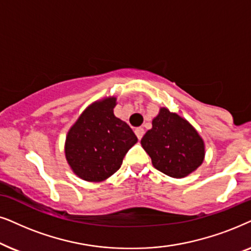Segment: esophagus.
<instances>
[{
    "label": "esophagus",
    "instance_id": "obj_1",
    "mask_svg": "<svg viewBox=\"0 0 251 251\" xmlns=\"http://www.w3.org/2000/svg\"><path fill=\"white\" fill-rule=\"evenodd\" d=\"M135 135L138 136V139L140 140L143 136V134H145V129H143L142 127H138V128H135Z\"/></svg>",
    "mask_w": 251,
    "mask_h": 251
}]
</instances>
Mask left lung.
Returning <instances> with one entry per match:
<instances>
[{
  "label": "left lung",
  "instance_id": "obj_1",
  "mask_svg": "<svg viewBox=\"0 0 251 251\" xmlns=\"http://www.w3.org/2000/svg\"><path fill=\"white\" fill-rule=\"evenodd\" d=\"M141 146L153 168L176 179L198 170L205 157L204 141L196 128L164 106L152 119V127L143 135Z\"/></svg>",
  "mask_w": 251,
  "mask_h": 251
}]
</instances>
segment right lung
<instances>
[{
    "label": "right lung",
    "mask_w": 251,
    "mask_h": 251,
    "mask_svg": "<svg viewBox=\"0 0 251 251\" xmlns=\"http://www.w3.org/2000/svg\"><path fill=\"white\" fill-rule=\"evenodd\" d=\"M116 104L115 96L93 102L66 134L65 158L73 173L85 181L100 182L111 176L138 142L132 128L113 113Z\"/></svg>",
    "instance_id": "add662e5"
}]
</instances>
